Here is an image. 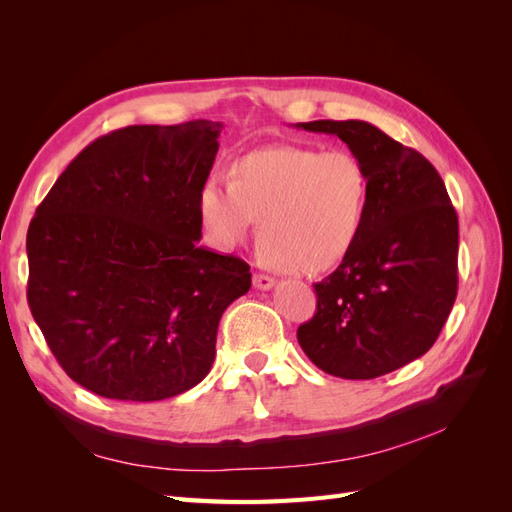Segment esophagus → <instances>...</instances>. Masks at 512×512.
Instances as JSON below:
<instances>
[{
    "mask_svg": "<svg viewBox=\"0 0 512 512\" xmlns=\"http://www.w3.org/2000/svg\"><path fill=\"white\" fill-rule=\"evenodd\" d=\"M254 286L258 290H271L275 286V277L265 273H254Z\"/></svg>",
    "mask_w": 512,
    "mask_h": 512,
    "instance_id": "esophagus-1",
    "label": "esophagus"
}]
</instances>
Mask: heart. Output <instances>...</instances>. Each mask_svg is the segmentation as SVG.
<instances>
[{
    "label": "heart",
    "instance_id": "obj_1",
    "mask_svg": "<svg viewBox=\"0 0 512 512\" xmlns=\"http://www.w3.org/2000/svg\"><path fill=\"white\" fill-rule=\"evenodd\" d=\"M369 175L346 149L269 147L230 168V183L209 177L198 194L200 220L220 250H235L260 222L262 260L299 273L342 262L359 239Z\"/></svg>",
    "mask_w": 512,
    "mask_h": 512
}]
</instances>
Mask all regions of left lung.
Segmentation results:
<instances>
[{"instance_id":"8db88e82","label":"left lung","mask_w":512,"mask_h":512,"mask_svg":"<svg viewBox=\"0 0 512 512\" xmlns=\"http://www.w3.org/2000/svg\"><path fill=\"white\" fill-rule=\"evenodd\" d=\"M335 134L369 175L365 224L350 254L314 286L297 339L316 367L371 380L423 356L457 297L459 222L438 170L367 121L297 123Z\"/></svg>"}]
</instances>
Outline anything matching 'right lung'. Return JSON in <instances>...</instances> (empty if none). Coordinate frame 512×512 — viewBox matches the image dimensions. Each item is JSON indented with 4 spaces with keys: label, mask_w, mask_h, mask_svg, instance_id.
Masks as SVG:
<instances>
[{
    "label": "right lung",
    "mask_w": 512,
    "mask_h": 512,
    "mask_svg": "<svg viewBox=\"0 0 512 512\" xmlns=\"http://www.w3.org/2000/svg\"><path fill=\"white\" fill-rule=\"evenodd\" d=\"M220 121L128 126L87 145L27 230V301L66 374L121 401L190 391L250 265L198 245Z\"/></svg>",
    "instance_id": "1"
}]
</instances>
